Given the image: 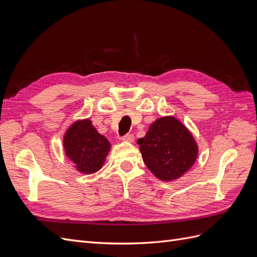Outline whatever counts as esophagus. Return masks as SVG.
I'll return each mask as SVG.
<instances>
[{"mask_svg":"<svg viewBox=\"0 0 257 257\" xmlns=\"http://www.w3.org/2000/svg\"><path fill=\"white\" fill-rule=\"evenodd\" d=\"M122 141L126 142V143H133L134 142V135L133 134H126L125 136L122 137Z\"/></svg>","mask_w":257,"mask_h":257,"instance_id":"esophagus-1","label":"esophagus"}]
</instances>
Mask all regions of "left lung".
<instances>
[{"label":"left lung","instance_id":"obj_1","mask_svg":"<svg viewBox=\"0 0 257 257\" xmlns=\"http://www.w3.org/2000/svg\"><path fill=\"white\" fill-rule=\"evenodd\" d=\"M137 144L146 166L162 181L183 176L198 155V147L191 132L172 115L155 120Z\"/></svg>","mask_w":257,"mask_h":257}]
</instances>
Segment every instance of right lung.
<instances>
[{"label":"right lung","mask_w":257,"mask_h":257,"mask_svg":"<svg viewBox=\"0 0 257 257\" xmlns=\"http://www.w3.org/2000/svg\"><path fill=\"white\" fill-rule=\"evenodd\" d=\"M63 147L76 169L85 175L98 172L110 150L109 142L92 125L90 119L76 121L67 128Z\"/></svg>","instance_id":"1"}]
</instances>
